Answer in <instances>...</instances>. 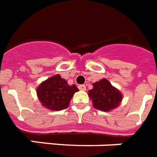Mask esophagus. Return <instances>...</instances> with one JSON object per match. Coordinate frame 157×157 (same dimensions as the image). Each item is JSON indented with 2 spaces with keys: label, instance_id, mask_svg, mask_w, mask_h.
Instances as JSON below:
<instances>
[{
  "label": "esophagus",
  "instance_id": "obj_1",
  "mask_svg": "<svg viewBox=\"0 0 157 157\" xmlns=\"http://www.w3.org/2000/svg\"><path fill=\"white\" fill-rule=\"evenodd\" d=\"M78 89L81 90V91H85L86 90V86L85 85H79L78 86Z\"/></svg>",
  "mask_w": 157,
  "mask_h": 157
}]
</instances>
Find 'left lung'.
Instances as JSON below:
<instances>
[{"mask_svg":"<svg viewBox=\"0 0 157 157\" xmlns=\"http://www.w3.org/2000/svg\"><path fill=\"white\" fill-rule=\"evenodd\" d=\"M92 85L93 88L89 90L88 96L96 109L108 112L120 105L122 100V94L109 80L103 78Z\"/></svg>","mask_w":157,"mask_h":157,"instance_id":"1","label":"left lung"}]
</instances>
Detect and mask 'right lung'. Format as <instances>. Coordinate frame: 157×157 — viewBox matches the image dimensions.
<instances>
[{
	"label": "right lung",
	"mask_w": 157,
	"mask_h": 157,
	"mask_svg": "<svg viewBox=\"0 0 157 157\" xmlns=\"http://www.w3.org/2000/svg\"><path fill=\"white\" fill-rule=\"evenodd\" d=\"M78 91L75 84L69 85L61 75H56L41 82L36 93L44 107L59 111L68 108L74 94Z\"/></svg>",
	"instance_id": "add662e5"
}]
</instances>
